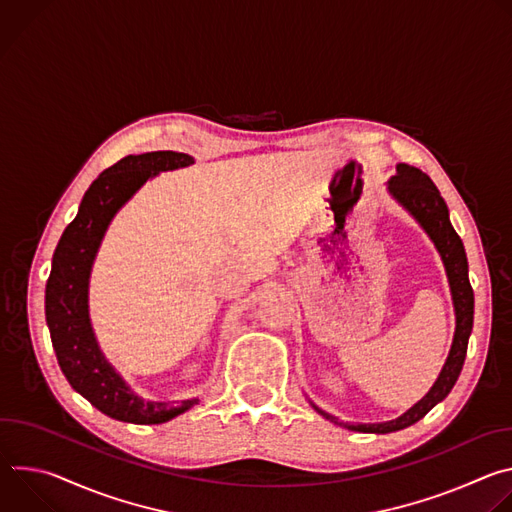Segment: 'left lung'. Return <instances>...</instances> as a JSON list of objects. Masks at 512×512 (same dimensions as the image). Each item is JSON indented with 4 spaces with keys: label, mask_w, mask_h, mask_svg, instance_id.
<instances>
[{
    "label": "left lung",
    "mask_w": 512,
    "mask_h": 512,
    "mask_svg": "<svg viewBox=\"0 0 512 512\" xmlns=\"http://www.w3.org/2000/svg\"><path fill=\"white\" fill-rule=\"evenodd\" d=\"M387 188H389V194L423 227V231L429 235L437 253H440L444 261L450 289H452V300H454L456 332H454V342H452L448 360L444 364L440 377H437V381L429 389V393L397 419H391L385 423H344L346 429L362 431V433H391V431L405 429L415 421H419L431 407L444 401L462 373L466 350H468V338L474 324V291L468 279L466 251H464L462 239L458 237V233L450 223V212L440 190L435 188V184L427 174L407 164H397V174L389 180ZM314 409L328 421L340 423L338 417L322 411L320 407L314 405Z\"/></svg>",
    "instance_id": "left-lung-1"
}]
</instances>
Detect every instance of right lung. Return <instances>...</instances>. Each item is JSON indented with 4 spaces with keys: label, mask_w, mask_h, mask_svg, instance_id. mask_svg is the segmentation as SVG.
Here are the masks:
<instances>
[{
    "label": "right lung",
    "mask_w": 512,
    "mask_h": 512,
    "mask_svg": "<svg viewBox=\"0 0 512 512\" xmlns=\"http://www.w3.org/2000/svg\"><path fill=\"white\" fill-rule=\"evenodd\" d=\"M194 164L178 152L127 156L89 186L54 251L46 283V324L66 381L101 413L127 423H166L196 405L137 397L99 348L89 318V277L99 245L117 210L152 176Z\"/></svg>",
    "instance_id": "obj_1"
}]
</instances>
